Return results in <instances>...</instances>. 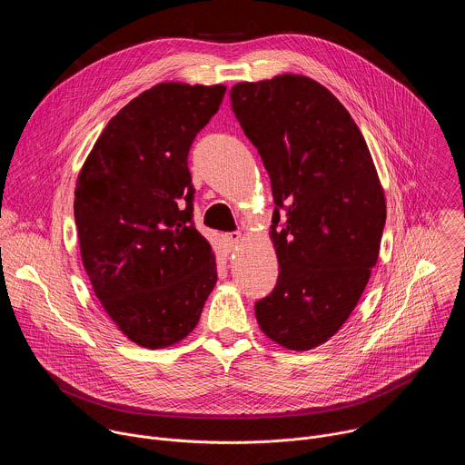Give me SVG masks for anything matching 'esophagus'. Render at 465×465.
<instances>
[{
    "mask_svg": "<svg viewBox=\"0 0 465 465\" xmlns=\"http://www.w3.org/2000/svg\"><path fill=\"white\" fill-rule=\"evenodd\" d=\"M241 237H242V235H241L239 232H230V233L224 235V239H226V242H228L230 246H237V244L241 242Z\"/></svg>",
    "mask_w": 465,
    "mask_h": 465,
    "instance_id": "34e87169",
    "label": "esophagus"
}]
</instances>
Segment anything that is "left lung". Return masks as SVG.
Instances as JSON below:
<instances>
[{
    "label": "left lung",
    "mask_w": 465,
    "mask_h": 465,
    "mask_svg": "<svg viewBox=\"0 0 465 465\" xmlns=\"http://www.w3.org/2000/svg\"><path fill=\"white\" fill-rule=\"evenodd\" d=\"M232 110L271 176L280 274L255 302L262 333L305 351L333 337L379 257L384 193L350 112L303 75L239 83Z\"/></svg>",
    "instance_id": "8db88e82"
}]
</instances>
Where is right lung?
Returning a JSON list of instances; mask_svg holds the SVG:
<instances>
[{
  "label": "right lung",
  "mask_w": 465,
  "mask_h": 465,
  "mask_svg": "<svg viewBox=\"0 0 465 465\" xmlns=\"http://www.w3.org/2000/svg\"><path fill=\"white\" fill-rule=\"evenodd\" d=\"M226 86L162 83L106 124L77 180L75 224L94 292L123 333L158 350L187 337L217 283L194 228L189 149Z\"/></svg>",
  "instance_id": "obj_1"
}]
</instances>
